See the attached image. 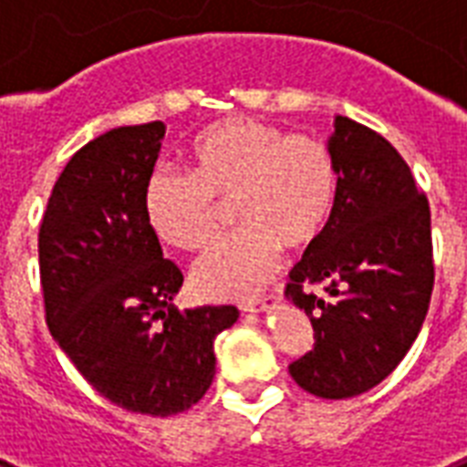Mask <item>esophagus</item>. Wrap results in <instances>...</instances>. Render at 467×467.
Wrapping results in <instances>:
<instances>
[{"label":"esophagus","instance_id":"1","mask_svg":"<svg viewBox=\"0 0 467 467\" xmlns=\"http://www.w3.org/2000/svg\"><path fill=\"white\" fill-rule=\"evenodd\" d=\"M276 303H278V293H269V296H262V298L242 303L240 310L242 312H264V310H271V307H276Z\"/></svg>","mask_w":467,"mask_h":467}]
</instances>
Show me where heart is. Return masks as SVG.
<instances>
[{
    "instance_id": "b5f03b06",
    "label": "heart",
    "mask_w": 467,
    "mask_h": 467,
    "mask_svg": "<svg viewBox=\"0 0 467 467\" xmlns=\"http://www.w3.org/2000/svg\"><path fill=\"white\" fill-rule=\"evenodd\" d=\"M189 173L155 169L142 208L164 244L205 252L233 205L240 230L203 256L193 285L205 298L240 300L276 274L284 247L306 252L325 237L339 169L325 140L234 116L203 128L186 148Z\"/></svg>"
}]
</instances>
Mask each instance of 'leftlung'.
I'll list each match as a JSON object with an SVG mask.
<instances>
[{"instance_id":"obj_1","label":"left lung","mask_w":467,"mask_h":467,"mask_svg":"<svg viewBox=\"0 0 467 467\" xmlns=\"http://www.w3.org/2000/svg\"><path fill=\"white\" fill-rule=\"evenodd\" d=\"M329 150L339 169L332 223L285 284L315 344L288 370L303 390L341 400L385 380L417 339L434 291V247L427 196L383 135L337 116Z\"/></svg>"}]
</instances>
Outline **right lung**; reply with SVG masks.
I'll return each mask as SVG.
<instances>
[{
  "label": "right lung",
  "instance_id": "right-lung-1",
  "mask_svg": "<svg viewBox=\"0 0 467 467\" xmlns=\"http://www.w3.org/2000/svg\"><path fill=\"white\" fill-rule=\"evenodd\" d=\"M164 123L113 128L77 150L38 230L46 325L84 380L113 405L169 417L215 376L213 341L234 306L179 312L183 284L142 208Z\"/></svg>",
  "mask_w": 467,
  "mask_h": 467
}]
</instances>
